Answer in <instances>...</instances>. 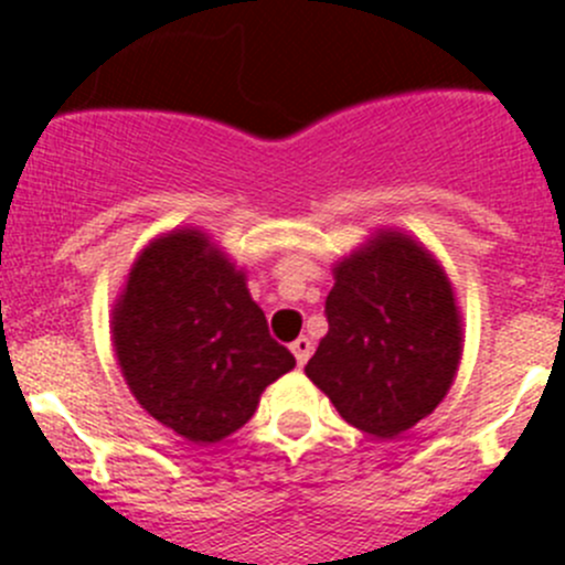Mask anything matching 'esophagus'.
<instances>
[{"label":"esophagus","mask_w":565,"mask_h":565,"mask_svg":"<svg viewBox=\"0 0 565 565\" xmlns=\"http://www.w3.org/2000/svg\"><path fill=\"white\" fill-rule=\"evenodd\" d=\"M289 348H292V354H295V360H298V365H307L309 356H312V340H309V337H298V340H295Z\"/></svg>","instance_id":"obj_1"}]
</instances>
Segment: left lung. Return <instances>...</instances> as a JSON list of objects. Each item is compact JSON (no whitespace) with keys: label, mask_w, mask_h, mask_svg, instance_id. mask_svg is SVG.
Segmentation results:
<instances>
[{"label":"left lung","mask_w":565,"mask_h":565,"mask_svg":"<svg viewBox=\"0 0 565 565\" xmlns=\"http://www.w3.org/2000/svg\"><path fill=\"white\" fill-rule=\"evenodd\" d=\"M326 320L307 376L351 426L390 440L446 398L462 356L460 309L449 276L413 236L376 231L342 258Z\"/></svg>","instance_id":"left-lung-1"}]
</instances>
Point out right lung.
I'll return each instance as SVG.
<instances>
[{"mask_svg":"<svg viewBox=\"0 0 565 565\" xmlns=\"http://www.w3.org/2000/svg\"><path fill=\"white\" fill-rule=\"evenodd\" d=\"M110 334L136 402L200 446L245 426L267 384L295 367L267 331L245 273L194 228L141 250L114 303Z\"/></svg>","mask_w":565,"mask_h":565,"instance_id":"add662e5","label":"right lung"}]
</instances>
